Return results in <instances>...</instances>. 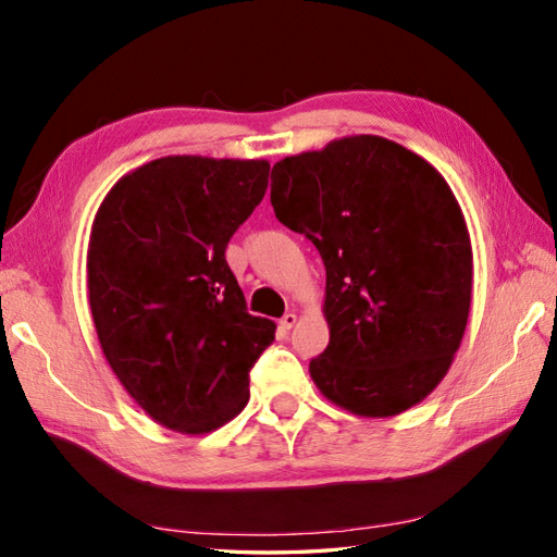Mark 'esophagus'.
<instances>
[{
    "instance_id": "esophagus-1",
    "label": "esophagus",
    "mask_w": 557,
    "mask_h": 557,
    "mask_svg": "<svg viewBox=\"0 0 557 557\" xmlns=\"http://www.w3.org/2000/svg\"><path fill=\"white\" fill-rule=\"evenodd\" d=\"M294 325H297V313H285L280 318V327L282 330H292Z\"/></svg>"
}]
</instances>
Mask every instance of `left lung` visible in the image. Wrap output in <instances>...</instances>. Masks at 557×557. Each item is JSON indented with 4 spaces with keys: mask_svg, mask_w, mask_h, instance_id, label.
Returning a JSON list of instances; mask_svg holds the SVG:
<instances>
[{
    "mask_svg": "<svg viewBox=\"0 0 557 557\" xmlns=\"http://www.w3.org/2000/svg\"><path fill=\"white\" fill-rule=\"evenodd\" d=\"M275 218L325 265L330 342L309 369L359 417H395L433 393L465 335L471 242L455 194L417 152L339 138L272 168Z\"/></svg>",
    "mask_w": 557,
    "mask_h": 557,
    "instance_id": "obj_1",
    "label": "left lung"
}]
</instances>
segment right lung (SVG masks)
Returning a JSON list of instances; mask_svg holds the SVG:
<instances>
[{
  "instance_id": "obj_1",
  "label": "right lung",
  "mask_w": 557,
  "mask_h": 557,
  "mask_svg": "<svg viewBox=\"0 0 557 557\" xmlns=\"http://www.w3.org/2000/svg\"><path fill=\"white\" fill-rule=\"evenodd\" d=\"M268 174L265 160L160 158L122 176L92 222L88 301L104 359L172 431L232 421L275 339V323L248 313L224 258Z\"/></svg>"
}]
</instances>
